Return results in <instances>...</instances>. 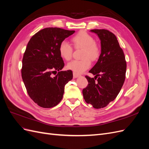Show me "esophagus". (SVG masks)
Masks as SVG:
<instances>
[{
    "label": "esophagus",
    "mask_w": 149,
    "mask_h": 149,
    "mask_svg": "<svg viewBox=\"0 0 149 149\" xmlns=\"http://www.w3.org/2000/svg\"><path fill=\"white\" fill-rule=\"evenodd\" d=\"M80 76H81V74H80L77 73H75V72H73V77H74V78H78V77H79Z\"/></svg>",
    "instance_id": "1"
}]
</instances>
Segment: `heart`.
<instances>
[{
  "mask_svg": "<svg viewBox=\"0 0 149 149\" xmlns=\"http://www.w3.org/2000/svg\"><path fill=\"white\" fill-rule=\"evenodd\" d=\"M71 42L75 48H82L80 60H73L67 64V68L75 73H81L88 70L91 66V61L96 60L100 55V48L91 35L80 31L71 38ZM60 56L66 61L70 60L73 55V49L68 43L62 42L59 47Z\"/></svg>",
  "mask_w": 149,
  "mask_h": 149,
  "instance_id": "1",
  "label": "heart"
}]
</instances>
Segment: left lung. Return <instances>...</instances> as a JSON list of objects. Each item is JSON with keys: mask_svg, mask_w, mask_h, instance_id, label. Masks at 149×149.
I'll return each instance as SVG.
<instances>
[{"mask_svg": "<svg viewBox=\"0 0 149 149\" xmlns=\"http://www.w3.org/2000/svg\"><path fill=\"white\" fill-rule=\"evenodd\" d=\"M101 41L99 59L89 72L94 78L86 76L87 87L83 89L85 101L95 109L106 107L113 101L123 87L125 78L126 61L123 50L114 33L104 29L90 30Z\"/></svg>", "mask_w": 149, "mask_h": 149, "instance_id": "8db88e82", "label": "left lung"}]
</instances>
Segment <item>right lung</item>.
Masks as SVG:
<instances>
[{
	"label": "right lung",
	"instance_id": "1",
	"mask_svg": "<svg viewBox=\"0 0 149 149\" xmlns=\"http://www.w3.org/2000/svg\"><path fill=\"white\" fill-rule=\"evenodd\" d=\"M74 32L46 28L35 33L27 44L22 60V77L29 96L40 107L56 106L62 100L65 84L73 79L71 70L61 71L65 63L59 47ZM57 71L58 74L53 76Z\"/></svg>",
	"mask_w": 149,
	"mask_h": 149
}]
</instances>
